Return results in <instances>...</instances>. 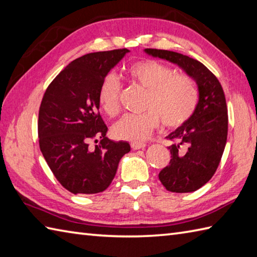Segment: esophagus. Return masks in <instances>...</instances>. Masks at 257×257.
Returning <instances> with one entry per match:
<instances>
[{
	"label": "esophagus",
	"instance_id": "obj_1",
	"mask_svg": "<svg viewBox=\"0 0 257 257\" xmlns=\"http://www.w3.org/2000/svg\"><path fill=\"white\" fill-rule=\"evenodd\" d=\"M131 146H132L133 150H142V148L146 147V144L143 142H133V143H131Z\"/></svg>",
	"mask_w": 257,
	"mask_h": 257
}]
</instances>
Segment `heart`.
<instances>
[{
    "label": "heart",
    "instance_id": "heart-1",
    "mask_svg": "<svg viewBox=\"0 0 257 257\" xmlns=\"http://www.w3.org/2000/svg\"><path fill=\"white\" fill-rule=\"evenodd\" d=\"M131 82L147 90L146 112L125 114L113 125V133L118 139L128 141L145 140L156 128L161 116L167 127H178L195 112L198 90L187 76H176L175 71L156 60L136 61L127 68ZM121 83L110 73L102 80L98 100L102 109L113 116L119 111Z\"/></svg>",
    "mask_w": 257,
    "mask_h": 257
}]
</instances>
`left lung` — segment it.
<instances>
[{"label":"left lung","instance_id":"left-lung-1","mask_svg":"<svg viewBox=\"0 0 257 257\" xmlns=\"http://www.w3.org/2000/svg\"><path fill=\"white\" fill-rule=\"evenodd\" d=\"M147 55L179 66L198 85V103L190 118L167 139L174 144L168 166L158 177L172 192H192L212 178L227 138V109L223 89L208 68L190 57L163 49H144Z\"/></svg>","mask_w":257,"mask_h":257}]
</instances>
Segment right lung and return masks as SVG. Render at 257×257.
I'll use <instances>...</instances> for the list:
<instances>
[{
	"mask_svg": "<svg viewBox=\"0 0 257 257\" xmlns=\"http://www.w3.org/2000/svg\"><path fill=\"white\" fill-rule=\"evenodd\" d=\"M130 53L126 48L87 54L71 61L45 92L38 114L39 147L62 187L82 195L104 191L131 151L127 142L106 138L98 92L112 68ZM99 146L88 148L90 138Z\"/></svg>",
	"mask_w": 257,
	"mask_h": 257,
	"instance_id": "right-lung-1",
	"label": "right lung"
}]
</instances>
